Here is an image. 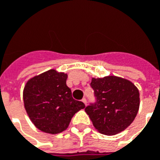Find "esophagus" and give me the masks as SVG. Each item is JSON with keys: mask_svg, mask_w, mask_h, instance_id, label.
I'll use <instances>...</instances> for the list:
<instances>
[{"mask_svg": "<svg viewBox=\"0 0 160 160\" xmlns=\"http://www.w3.org/2000/svg\"><path fill=\"white\" fill-rule=\"evenodd\" d=\"M82 102H83L84 104H86V105H87V99H86V98H82Z\"/></svg>", "mask_w": 160, "mask_h": 160, "instance_id": "esophagus-1", "label": "esophagus"}]
</instances>
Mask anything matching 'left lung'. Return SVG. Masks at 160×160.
<instances>
[{"label": "left lung", "mask_w": 160, "mask_h": 160, "mask_svg": "<svg viewBox=\"0 0 160 160\" xmlns=\"http://www.w3.org/2000/svg\"><path fill=\"white\" fill-rule=\"evenodd\" d=\"M96 102L86 107L92 124L99 133L113 135L126 129L139 111L140 93L129 80L118 76L92 78Z\"/></svg>", "instance_id": "1"}]
</instances>
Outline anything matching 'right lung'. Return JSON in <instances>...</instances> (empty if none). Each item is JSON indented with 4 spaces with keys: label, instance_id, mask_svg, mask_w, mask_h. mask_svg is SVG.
I'll return each mask as SVG.
<instances>
[{
    "label": "right lung",
    "instance_id": "1",
    "mask_svg": "<svg viewBox=\"0 0 160 160\" xmlns=\"http://www.w3.org/2000/svg\"><path fill=\"white\" fill-rule=\"evenodd\" d=\"M68 74L50 69L26 82L23 99L26 113L39 130L59 134L68 127L76 112L85 108L72 97L66 84Z\"/></svg>",
    "mask_w": 160,
    "mask_h": 160
}]
</instances>
